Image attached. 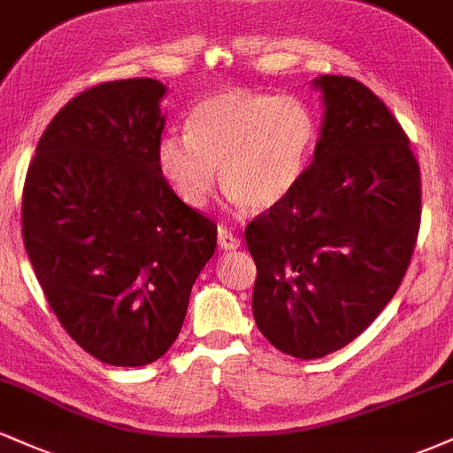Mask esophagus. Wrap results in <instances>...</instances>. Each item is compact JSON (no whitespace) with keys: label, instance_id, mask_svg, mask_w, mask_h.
Segmentation results:
<instances>
[{"label":"esophagus","instance_id":"obj_1","mask_svg":"<svg viewBox=\"0 0 453 453\" xmlns=\"http://www.w3.org/2000/svg\"><path fill=\"white\" fill-rule=\"evenodd\" d=\"M219 247L223 251H234V249L241 247V238H238L230 227L219 226Z\"/></svg>","mask_w":453,"mask_h":453}]
</instances>
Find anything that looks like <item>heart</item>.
<instances>
[{
	"mask_svg": "<svg viewBox=\"0 0 453 453\" xmlns=\"http://www.w3.org/2000/svg\"><path fill=\"white\" fill-rule=\"evenodd\" d=\"M315 142V114L303 100L234 87L196 104L187 134L159 142L157 165L191 209L209 202L221 176L232 204L268 211L303 180Z\"/></svg>",
	"mask_w": 453,
	"mask_h": 453,
	"instance_id": "1",
	"label": "heart"
}]
</instances>
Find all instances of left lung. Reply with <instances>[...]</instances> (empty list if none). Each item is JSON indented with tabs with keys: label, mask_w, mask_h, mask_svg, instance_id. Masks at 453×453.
Segmentation results:
<instances>
[{
	"label": "left lung",
	"mask_w": 453,
	"mask_h": 453,
	"mask_svg": "<svg viewBox=\"0 0 453 453\" xmlns=\"http://www.w3.org/2000/svg\"><path fill=\"white\" fill-rule=\"evenodd\" d=\"M324 123L298 187L244 230L257 266L253 317L300 360L360 336L396 294L422 217V179L409 138L356 78L313 81Z\"/></svg>",
	"instance_id": "8db88e82"
}]
</instances>
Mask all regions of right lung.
<instances>
[{
	"label": "right lung",
	"instance_id": "add662e5",
	"mask_svg": "<svg viewBox=\"0 0 453 453\" xmlns=\"http://www.w3.org/2000/svg\"><path fill=\"white\" fill-rule=\"evenodd\" d=\"M165 87L129 78L91 87L55 114L29 164L23 242L67 334L111 366L173 347L217 226L159 173Z\"/></svg>",
	"mask_w": 453,
	"mask_h": 453
}]
</instances>
